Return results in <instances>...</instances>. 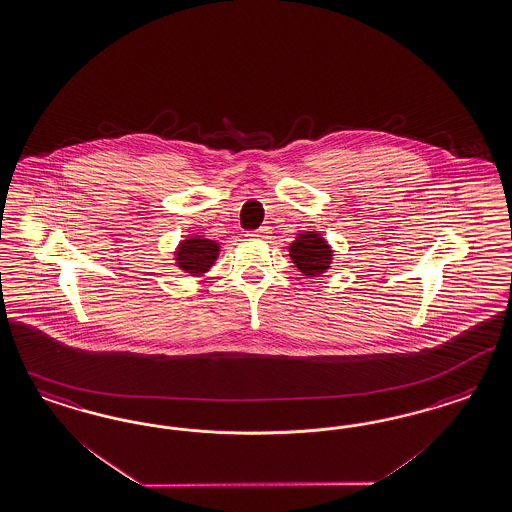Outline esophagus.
I'll return each instance as SVG.
<instances>
[{
  "label": "esophagus",
  "mask_w": 512,
  "mask_h": 512,
  "mask_svg": "<svg viewBox=\"0 0 512 512\" xmlns=\"http://www.w3.org/2000/svg\"><path fill=\"white\" fill-rule=\"evenodd\" d=\"M269 233H271V228H269V226H262V228L256 229V231H252L250 235H252V237H260V239H265V237H269Z\"/></svg>",
  "instance_id": "1"
}]
</instances>
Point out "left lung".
<instances>
[{"label":"left lung","mask_w":512,"mask_h":512,"mask_svg":"<svg viewBox=\"0 0 512 512\" xmlns=\"http://www.w3.org/2000/svg\"><path fill=\"white\" fill-rule=\"evenodd\" d=\"M290 258L307 277H319L332 262V248L319 233H300L290 245Z\"/></svg>","instance_id":"obj_1"}]
</instances>
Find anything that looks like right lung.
Here are the masks:
<instances>
[{"label":"right lung","mask_w":512,"mask_h":512,"mask_svg":"<svg viewBox=\"0 0 512 512\" xmlns=\"http://www.w3.org/2000/svg\"><path fill=\"white\" fill-rule=\"evenodd\" d=\"M218 252H220L218 243L203 237H190L178 245L174 256L180 269L197 277L209 271L210 265L214 264L218 258Z\"/></svg>","instance_id":"obj_1"}]
</instances>
